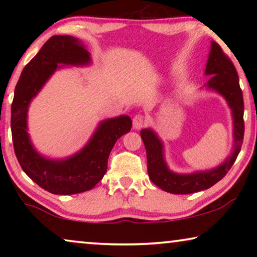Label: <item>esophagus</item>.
I'll return each mask as SVG.
<instances>
[{"mask_svg":"<svg viewBox=\"0 0 257 257\" xmlns=\"http://www.w3.org/2000/svg\"><path fill=\"white\" fill-rule=\"evenodd\" d=\"M132 122H133V128L140 130L144 125L146 124V119L144 118L143 114H136L135 117H133Z\"/></svg>","mask_w":257,"mask_h":257,"instance_id":"34e87169","label":"esophagus"}]
</instances>
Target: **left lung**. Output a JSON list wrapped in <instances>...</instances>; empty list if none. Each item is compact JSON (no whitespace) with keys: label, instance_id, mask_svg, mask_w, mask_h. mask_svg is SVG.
Returning <instances> with one entry per match:
<instances>
[{"label":"left lung","instance_id":"1","mask_svg":"<svg viewBox=\"0 0 257 257\" xmlns=\"http://www.w3.org/2000/svg\"><path fill=\"white\" fill-rule=\"evenodd\" d=\"M205 75H212L207 87L226 98L231 108L234 122V149L231 156L220 166L210 171L195 172L192 174H178L167 167L164 159V146L161 140L151 128H144L140 136L147 154V172L154 185L172 194H191L207 189L220 181L228 173L241 151L244 136L243 96L238 84L237 71L233 62L224 54L216 42H212Z\"/></svg>","mask_w":257,"mask_h":257}]
</instances>
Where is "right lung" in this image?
I'll return each mask as SVG.
<instances>
[{
    "label": "right lung",
    "instance_id": "obj_1",
    "mask_svg": "<svg viewBox=\"0 0 257 257\" xmlns=\"http://www.w3.org/2000/svg\"><path fill=\"white\" fill-rule=\"evenodd\" d=\"M90 52L78 38L52 36L24 66L12 104V136L17 160L26 174L52 194L70 195L92 189L107 170V159L117 140L131 131L128 115L101 121L90 142L75 156L63 160L47 159L34 149L28 135V107L33 98L63 65H86Z\"/></svg>",
    "mask_w": 257,
    "mask_h": 257
}]
</instances>
